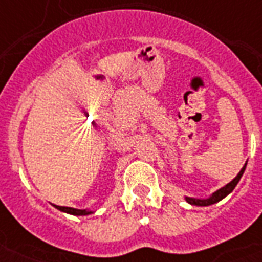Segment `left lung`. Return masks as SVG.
<instances>
[{
    "instance_id": "obj_1",
    "label": "left lung",
    "mask_w": 262,
    "mask_h": 262,
    "mask_svg": "<svg viewBox=\"0 0 262 262\" xmlns=\"http://www.w3.org/2000/svg\"><path fill=\"white\" fill-rule=\"evenodd\" d=\"M246 165H247V163L244 164V167H243L242 170H240V172L237 174L236 178L233 180V181H230L227 185H225L223 188H220V189H217L216 192H213L212 195L209 198H205V199H198V198H188L185 196V201H187L188 203H191V205H195V206H209V205H213V203H217L219 201H222L223 198H226L229 193L236 188V185L238 184V181H240V178L243 177V174H244V170H246Z\"/></svg>"
}]
</instances>
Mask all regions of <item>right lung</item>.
<instances>
[{"instance_id": "right-lung-1", "label": "right lung", "mask_w": 262, "mask_h": 262, "mask_svg": "<svg viewBox=\"0 0 262 262\" xmlns=\"http://www.w3.org/2000/svg\"><path fill=\"white\" fill-rule=\"evenodd\" d=\"M56 209H59L61 212H64V213H70V214H74V216H86V214H91L94 213L92 210H86V209H74V208H67V206H57V205H54Z\"/></svg>"}]
</instances>
